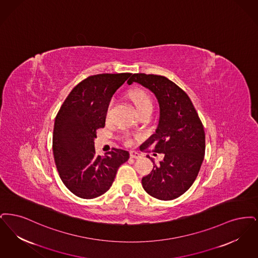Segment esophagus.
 Listing matches in <instances>:
<instances>
[{
  "mask_svg": "<svg viewBox=\"0 0 258 258\" xmlns=\"http://www.w3.org/2000/svg\"><path fill=\"white\" fill-rule=\"evenodd\" d=\"M130 157L139 159V158H141V154L135 150H132V151H130Z\"/></svg>",
  "mask_w": 258,
  "mask_h": 258,
  "instance_id": "esophagus-1",
  "label": "esophagus"
}]
</instances>
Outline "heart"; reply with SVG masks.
Listing matches in <instances>:
<instances>
[{
  "label": "heart",
  "mask_w": 258,
  "mask_h": 258,
  "mask_svg": "<svg viewBox=\"0 0 258 258\" xmlns=\"http://www.w3.org/2000/svg\"><path fill=\"white\" fill-rule=\"evenodd\" d=\"M129 96L139 113L148 109H152L153 107L152 101L145 90H138V89L131 90L129 93Z\"/></svg>",
  "instance_id": "1"
}]
</instances>
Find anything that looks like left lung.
Wrapping results in <instances>:
<instances>
[{
    "label": "left lung",
    "instance_id": "left-lung-1",
    "mask_svg": "<svg viewBox=\"0 0 258 258\" xmlns=\"http://www.w3.org/2000/svg\"><path fill=\"white\" fill-rule=\"evenodd\" d=\"M138 83L157 98L160 115L155 133L140 146L164 154L152 171L143 177L142 185L148 195L161 201L179 198L190 189L202 167L205 153V134L202 121L189 96L173 82L159 75L133 74L130 86Z\"/></svg>",
    "mask_w": 258,
    "mask_h": 258
}]
</instances>
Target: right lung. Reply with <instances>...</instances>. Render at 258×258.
<instances>
[{"label": "right lung", "instance_id": "1", "mask_svg": "<svg viewBox=\"0 0 258 258\" xmlns=\"http://www.w3.org/2000/svg\"><path fill=\"white\" fill-rule=\"evenodd\" d=\"M131 73L98 74L78 84L56 114L53 153L59 177L81 199L90 200L112 186L118 168L129 152L112 148L101 157L95 154L96 130L105 126L112 95Z\"/></svg>", "mask_w": 258, "mask_h": 258}]
</instances>
